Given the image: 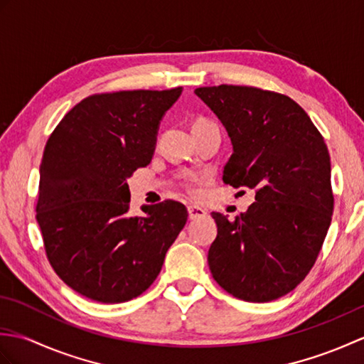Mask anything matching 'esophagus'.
Wrapping results in <instances>:
<instances>
[{
  "label": "esophagus",
  "mask_w": 364,
  "mask_h": 364,
  "mask_svg": "<svg viewBox=\"0 0 364 364\" xmlns=\"http://www.w3.org/2000/svg\"><path fill=\"white\" fill-rule=\"evenodd\" d=\"M188 213H189V219L191 220H196L198 218H203V215H206V211L203 210V208L196 206V205L188 206Z\"/></svg>",
  "instance_id": "34e87169"
}]
</instances>
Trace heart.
Masks as SVG:
<instances>
[{
	"label": "heart",
	"instance_id": "b5f03b06",
	"mask_svg": "<svg viewBox=\"0 0 364 364\" xmlns=\"http://www.w3.org/2000/svg\"><path fill=\"white\" fill-rule=\"evenodd\" d=\"M200 123H210V122H206V120H198V122L196 123V125H200Z\"/></svg>",
	"mask_w": 364,
	"mask_h": 364
}]
</instances>
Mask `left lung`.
<instances>
[{"label": "left lung", "mask_w": 364, "mask_h": 364, "mask_svg": "<svg viewBox=\"0 0 364 364\" xmlns=\"http://www.w3.org/2000/svg\"><path fill=\"white\" fill-rule=\"evenodd\" d=\"M233 145L223 181L255 191L235 220L213 213L218 237L208 264L245 301L291 292L314 266L333 213L330 154L311 119L289 97L249 86L198 87Z\"/></svg>", "instance_id": "left-lung-1"}]
</instances>
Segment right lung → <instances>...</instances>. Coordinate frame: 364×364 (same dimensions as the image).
Masks as SVG:
<instances>
[{"label": "right lung", "mask_w": 364, "mask_h": 364, "mask_svg": "<svg viewBox=\"0 0 364 364\" xmlns=\"http://www.w3.org/2000/svg\"><path fill=\"white\" fill-rule=\"evenodd\" d=\"M181 92L90 95L45 145L36 219L54 272L84 297L122 304L141 296L186 225L188 210L172 200L129 215L127 183L150 164L159 123Z\"/></svg>", "instance_id": "add662e5"}]
</instances>
